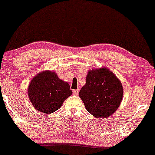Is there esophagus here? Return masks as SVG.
Here are the masks:
<instances>
[{
  "instance_id": "34e87169",
  "label": "esophagus",
  "mask_w": 155,
  "mask_h": 155,
  "mask_svg": "<svg viewBox=\"0 0 155 155\" xmlns=\"http://www.w3.org/2000/svg\"><path fill=\"white\" fill-rule=\"evenodd\" d=\"M73 93L74 95L77 96V95H78V94H79V90H74L73 91Z\"/></svg>"
}]
</instances>
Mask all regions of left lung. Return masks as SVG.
Returning <instances> with one entry per match:
<instances>
[{"mask_svg":"<svg viewBox=\"0 0 155 155\" xmlns=\"http://www.w3.org/2000/svg\"><path fill=\"white\" fill-rule=\"evenodd\" d=\"M124 91L121 82L105 68L90 71L79 96L86 109L96 118L113 114L119 107Z\"/></svg>","mask_w":155,"mask_h":155,"instance_id":"left-lung-1","label":"left lung"}]
</instances>
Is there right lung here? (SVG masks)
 Returning <instances> with one entry per match:
<instances>
[{"instance_id": "obj_1", "label": "right lung", "mask_w": 155, "mask_h": 155, "mask_svg": "<svg viewBox=\"0 0 155 155\" xmlns=\"http://www.w3.org/2000/svg\"><path fill=\"white\" fill-rule=\"evenodd\" d=\"M67 82L59 79L54 72L44 71L31 80L28 87L29 99L37 111L54 113L72 94Z\"/></svg>"}]
</instances>
